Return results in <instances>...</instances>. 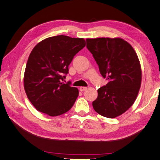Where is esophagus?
<instances>
[{"label":"esophagus","instance_id":"esophagus-1","mask_svg":"<svg viewBox=\"0 0 160 160\" xmlns=\"http://www.w3.org/2000/svg\"><path fill=\"white\" fill-rule=\"evenodd\" d=\"M87 87H80V91H85V90H86V89H87Z\"/></svg>","mask_w":160,"mask_h":160}]
</instances>
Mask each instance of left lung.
Listing matches in <instances>:
<instances>
[{
    "instance_id": "obj_1",
    "label": "left lung",
    "mask_w": 160,
    "mask_h": 160,
    "mask_svg": "<svg viewBox=\"0 0 160 160\" xmlns=\"http://www.w3.org/2000/svg\"><path fill=\"white\" fill-rule=\"evenodd\" d=\"M87 48L108 80L92 102L95 112L112 118L124 113L135 102L142 72L138 56L132 46L120 38L87 39Z\"/></svg>"
}]
</instances>
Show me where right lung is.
Returning <instances> with one entry per match:
<instances>
[{"label": "right lung", "instance_id": "obj_1", "mask_svg": "<svg viewBox=\"0 0 160 160\" xmlns=\"http://www.w3.org/2000/svg\"><path fill=\"white\" fill-rule=\"evenodd\" d=\"M86 45L82 38L50 37L37 44L29 55L24 77L25 92L39 112L50 117L68 112L78 90L63 83L73 58Z\"/></svg>", "mask_w": 160, "mask_h": 160}]
</instances>
